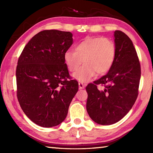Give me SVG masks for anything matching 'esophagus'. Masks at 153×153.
<instances>
[{"instance_id":"obj_1","label":"esophagus","mask_w":153,"mask_h":153,"mask_svg":"<svg viewBox=\"0 0 153 153\" xmlns=\"http://www.w3.org/2000/svg\"><path fill=\"white\" fill-rule=\"evenodd\" d=\"M83 88H84V84L82 82H79V89H83Z\"/></svg>"}]
</instances>
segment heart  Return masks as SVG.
<instances>
[{"instance_id":"1","label":"heart","mask_w":153,"mask_h":153,"mask_svg":"<svg viewBox=\"0 0 153 153\" xmlns=\"http://www.w3.org/2000/svg\"><path fill=\"white\" fill-rule=\"evenodd\" d=\"M115 45L107 38L87 37L74 46V51L67 50L64 59L70 71H76L83 63L81 69L73 75L80 82H89L96 74H105L110 70L115 58Z\"/></svg>"}]
</instances>
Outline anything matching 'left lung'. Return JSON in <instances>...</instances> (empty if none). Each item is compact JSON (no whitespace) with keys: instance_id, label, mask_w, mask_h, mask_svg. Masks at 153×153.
Wrapping results in <instances>:
<instances>
[{"instance_id":"8db88e82","label":"left lung","mask_w":153,"mask_h":153,"mask_svg":"<svg viewBox=\"0 0 153 153\" xmlns=\"http://www.w3.org/2000/svg\"><path fill=\"white\" fill-rule=\"evenodd\" d=\"M115 58L108 74L88 84L86 110L98 124L111 125L120 121L135 103L141 76L140 65L132 41L120 30L114 32ZM98 85L104 89L97 88Z\"/></svg>"}]
</instances>
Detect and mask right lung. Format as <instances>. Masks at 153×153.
I'll list each match as a JSON object with an SVG mask.
<instances>
[{"label":"right lung","mask_w":153,"mask_h":153,"mask_svg":"<svg viewBox=\"0 0 153 153\" xmlns=\"http://www.w3.org/2000/svg\"><path fill=\"white\" fill-rule=\"evenodd\" d=\"M73 34L56 30L38 33L25 45L16 69L17 96L23 111L44 128L58 126L66 118L78 90L70 79L64 54Z\"/></svg>","instance_id":"add662e5"}]
</instances>
